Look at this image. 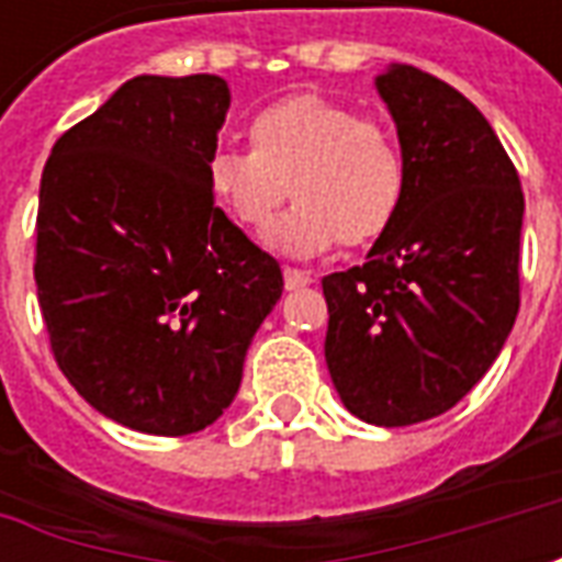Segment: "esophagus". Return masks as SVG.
I'll list each match as a JSON object with an SVG mask.
<instances>
[{
  "mask_svg": "<svg viewBox=\"0 0 562 562\" xmlns=\"http://www.w3.org/2000/svg\"><path fill=\"white\" fill-rule=\"evenodd\" d=\"M282 280H285V289L294 292V289H304L313 282V273H306V270H297V268H285L282 270Z\"/></svg>",
  "mask_w": 562,
  "mask_h": 562,
  "instance_id": "obj_1",
  "label": "esophagus"
}]
</instances>
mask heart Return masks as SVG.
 I'll use <instances>...</instances> for the list:
<instances>
[{
  "mask_svg": "<svg viewBox=\"0 0 562 562\" xmlns=\"http://www.w3.org/2000/svg\"><path fill=\"white\" fill-rule=\"evenodd\" d=\"M249 149L222 147L207 161L210 195L249 232H268L282 201H297L270 232L285 256H318L334 244H379L409 192L394 132L349 104L292 95L249 120Z\"/></svg>",
  "mask_w": 562,
  "mask_h": 562,
  "instance_id": "b5f03b06",
  "label": "heart"
}]
</instances>
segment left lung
Wrapping results in <instances>:
<instances>
[{
    "instance_id": "8db88e82",
    "label": "left lung",
    "mask_w": 562,
    "mask_h": 562,
    "mask_svg": "<svg viewBox=\"0 0 562 562\" xmlns=\"http://www.w3.org/2000/svg\"><path fill=\"white\" fill-rule=\"evenodd\" d=\"M406 156L401 220L364 265L322 280L342 406L406 427L448 413L491 370L520 306L524 192L482 111L415 66L376 78Z\"/></svg>"
}]
</instances>
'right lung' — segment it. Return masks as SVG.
I'll use <instances>...</instances> for the list:
<instances>
[{
    "label": "right lung",
    "mask_w": 562,
    "mask_h": 562,
    "mask_svg": "<svg viewBox=\"0 0 562 562\" xmlns=\"http://www.w3.org/2000/svg\"><path fill=\"white\" fill-rule=\"evenodd\" d=\"M228 104L216 75H140L44 165L35 285L56 364L92 409L140 434L216 422L282 294L277 258L210 195Z\"/></svg>",
    "instance_id": "1"
}]
</instances>
